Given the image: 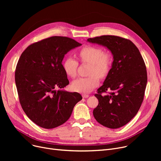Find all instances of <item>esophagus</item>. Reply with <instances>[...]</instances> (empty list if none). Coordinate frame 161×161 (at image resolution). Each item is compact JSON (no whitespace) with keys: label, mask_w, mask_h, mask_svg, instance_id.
<instances>
[{"label":"esophagus","mask_w":161,"mask_h":161,"mask_svg":"<svg viewBox=\"0 0 161 161\" xmlns=\"http://www.w3.org/2000/svg\"><path fill=\"white\" fill-rule=\"evenodd\" d=\"M89 95H86V94H83L82 95V97L83 98H88L89 97Z\"/></svg>","instance_id":"obj_1"}]
</instances>
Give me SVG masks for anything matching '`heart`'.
I'll list each match as a JSON object with an SVG mask.
<instances>
[{"label": "heart", "instance_id": "heart-1", "mask_svg": "<svg viewBox=\"0 0 161 161\" xmlns=\"http://www.w3.org/2000/svg\"><path fill=\"white\" fill-rule=\"evenodd\" d=\"M77 56L82 63L90 64L88 77L79 78L72 83L74 91L82 93H87L97 87L99 83V78H103L109 73L113 63V57L109 52H104L98 46H86L77 53ZM79 63L72 57L64 58L63 68L64 72L70 78H75L77 75Z\"/></svg>", "mask_w": 161, "mask_h": 161}]
</instances>
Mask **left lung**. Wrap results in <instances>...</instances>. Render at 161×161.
<instances>
[{
    "label": "left lung",
    "instance_id": "1",
    "mask_svg": "<svg viewBox=\"0 0 161 161\" xmlns=\"http://www.w3.org/2000/svg\"><path fill=\"white\" fill-rule=\"evenodd\" d=\"M87 41L107 47L114 56L112 67L95 96L98 104L95 119L109 129H118L136 115L144 97L147 81L146 66L138 47L130 40L103 35ZM111 90L108 95L103 93Z\"/></svg>",
    "mask_w": 161,
    "mask_h": 161
}]
</instances>
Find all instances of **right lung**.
I'll use <instances>...</instances> for the list:
<instances>
[{"label": "right lung", "mask_w": 161, "mask_h": 161, "mask_svg": "<svg viewBox=\"0 0 161 161\" xmlns=\"http://www.w3.org/2000/svg\"><path fill=\"white\" fill-rule=\"evenodd\" d=\"M81 46L65 36H52L29 46L15 72L19 103L29 119L44 129L64 123L82 97L62 89L69 84L62 61L72 49Z\"/></svg>", "instance_id": "1"}]
</instances>
